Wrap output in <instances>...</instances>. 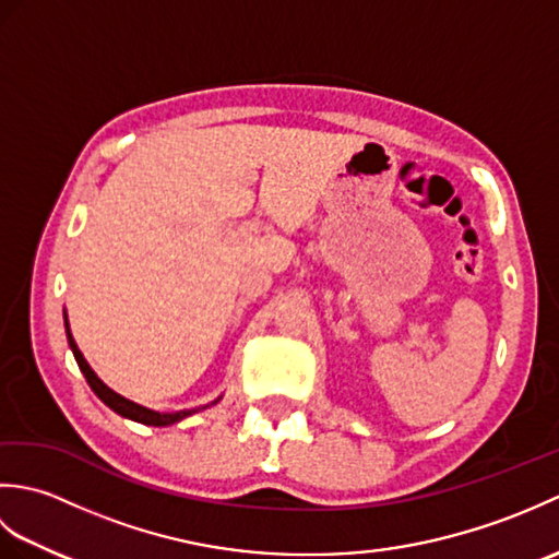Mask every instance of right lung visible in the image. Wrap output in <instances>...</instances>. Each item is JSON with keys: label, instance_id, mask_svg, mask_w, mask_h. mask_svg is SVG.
Wrapping results in <instances>:
<instances>
[{"label": "right lung", "instance_id": "obj_1", "mask_svg": "<svg viewBox=\"0 0 559 559\" xmlns=\"http://www.w3.org/2000/svg\"><path fill=\"white\" fill-rule=\"evenodd\" d=\"M67 338H69L71 353H74V358H76V362H79V367H81L83 377H86L88 386H91L93 391H96V396L105 403V406H110L115 413L124 415V418H129V420L144 423V425H153V427L173 425V423L182 420V418H187V415H192V413H194V411H180V413H156V411H148V408H144V406H139V403L129 401V399H124V396H120V394H115V391H112L110 386H105V384L100 382V379L96 377V372L91 370V365H88V362H86V358H83V355H81V350H79V346H76V341L71 338V334H69V324H67Z\"/></svg>", "mask_w": 559, "mask_h": 559}]
</instances>
